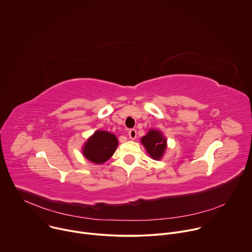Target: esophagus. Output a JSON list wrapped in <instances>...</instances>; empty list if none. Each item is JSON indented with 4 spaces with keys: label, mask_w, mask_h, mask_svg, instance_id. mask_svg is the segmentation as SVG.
<instances>
[{
    "label": "esophagus",
    "mask_w": 252,
    "mask_h": 252,
    "mask_svg": "<svg viewBox=\"0 0 252 252\" xmlns=\"http://www.w3.org/2000/svg\"><path fill=\"white\" fill-rule=\"evenodd\" d=\"M128 137L130 139H135L136 137V130L134 128H131L128 130Z\"/></svg>",
    "instance_id": "1"
}]
</instances>
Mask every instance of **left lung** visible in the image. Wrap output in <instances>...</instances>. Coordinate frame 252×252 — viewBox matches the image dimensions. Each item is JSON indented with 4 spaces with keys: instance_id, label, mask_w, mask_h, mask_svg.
Listing matches in <instances>:
<instances>
[{
    "instance_id": "1",
    "label": "left lung",
    "mask_w": 252,
    "mask_h": 252,
    "mask_svg": "<svg viewBox=\"0 0 252 252\" xmlns=\"http://www.w3.org/2000/svg\"><path fill=\"white\" fill-rule=\"evenodd\" d=\"M166 137L159 129L151 128L148 133L140 138L141 145L145 147L148 155L155 160H160L164 156L167 142Z\"/></svg>"
}]
</instances>
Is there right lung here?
Instances as JSON below:
<instances>
[{"label":"right lung","instance_id":"obj_1","mask_svg":"<svg viewBox=\"0 0 252 252\" xmlns=\"http://www.w3.org/2000/svg\"><path fill=\"white\" fill-rule=\"evenodd\" d=\"M119 146L115 133L106 130H95L84 143L83 156L95 164H101L109 160Z\"/></svg>","mask_w":252,"mask_h":252}]
</instances>
